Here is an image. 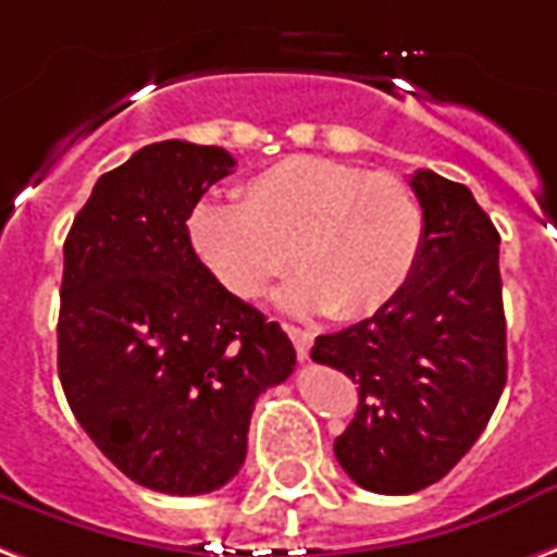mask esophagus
<instances>
[{
	"label": "esophagus",
	"mask_w": 557,
	"mask_h": 557,
	"mask_svg": "<svg viewBox=\"0 0 557 557\" xmlns=\"http://www.w3.org/2000/svg\"><path fill=\"white\" fill-rule=\"evenodd\" d=\"M286 333H289V339L295 342V351H298L300 360H307L312 348V333L304 331V327H295V324H286Z\"/></svg>",
	"instance_id": "obj_1"
}]
</instances>
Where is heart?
<instances>
[{"label": "heart", "mask_w": 557, "mask_h": 557, "mask_svg": "<svg viewBox=\"0 0 557 557\" xmlns=\"http://www.w3.org/2000/svg\"><path fill=\"white\" fill-rule=\"evenodd\" d=\"M188 238L236 298H257L292 262L304 277L280 295L289 310L366 319L413 277L425 212L398 176L289 156L238 185L236 206H197Z\"/></svg>", "instance_id": "obj_1"}]
</instances>
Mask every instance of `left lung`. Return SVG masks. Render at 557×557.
Returning a JSON list of instances; mask_svg holds the SVG:
<instances>
[{"label":"left lung","mask_w":557,"mask_h":557,"mask_svg":"<svg viewBox=\"0 0 557 557\" xmlns=\"http://www.w3.org/2000/svg\"><path fill=\"white\" fill-rule=\"evenodd\" d=\"M425 212L413 277L372 319L312 345L348 374L360 405L333 451L360 487L407 496L448 475L475 446L508 377L498 233L467 185L416 171Z\"/></svg>","instance_id":"obj_1"}]
</instances>
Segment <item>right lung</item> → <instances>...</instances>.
<instances>
[{
	"label": "right lung",
	"mask_w": 557,
	"mask_h": 557,
	"mask_svg": "<svg viewBox=\"0 0 557 557\" xmlns=\"http://www.w3.org/2000/svg\"><path fill=\"white\" fill-rule=\"evenodd\" d=\"M221 147L159 141L102 174L64 242L59 377L73 416L123 475L168 496L224 487L259 393L295 348L197 259L185 221L233 174Z\"/></svg>",
	"instance_id": "obj_1"
}]
</instances>
